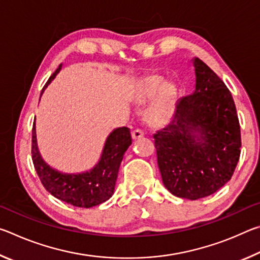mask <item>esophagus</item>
I'll list each match as a JSON object with an SVG mask.
<instances>
[{"label": "esophagus", "instance_id": "1", "mask_svg": "<svg viewBox=\"0 0 260 260\" xmlns=\"http://www.w3.org/2000/svg\"><path fill=\"white\" fill-rule=\"evenodd\" d=\"M144 133L141 129H135L132 132V138H133V140H138V139H141L143 138Z\"/></svg>", "mask_w": 260, "mask_h": 260}]
</instances>
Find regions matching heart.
Wrapping results in <instances>:
<instances>
[{"mask_svg":"<svg viewBox=\"0 0 260 260\" xmlns=\"http://www.w3.org/2000/svg\"><path fill=\"white\" fill-rule=\"evenodd\" d=\"M153 97L155 99L146 110L144 119L151 126H162L174 116L177 88L173 83H167L164 76H149L138 87L136 99L141 103H146Z\"/></svg>","mask_w":260,"mask_h":260,"instance_id":"b5f03b06","label":"heart"}]
</instances>
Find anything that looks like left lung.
I'll return each mask as SVG.
<instances>
[{"label": "left lung", "instance_id": "8db88e82", "mask_svg": "<svg viewBox=\"0 0 260 260\" xmlns=\"http://www.w3.org/2000/svg\"><path fill=\"white\" fill-rule=\"evenodd\" d=\"M195 88L175 105L172 121L153 135L161 180L174 196L199 200L230 181L241 153L234 100L217 74L191 59Z\"/></svg>", "mask_w": 260, "mask_h": 260}]
</instances>
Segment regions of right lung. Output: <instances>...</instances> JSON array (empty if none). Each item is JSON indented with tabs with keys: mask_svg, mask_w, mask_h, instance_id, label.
Wrapping results in <instances>:
<instances>
[{
	"mask_svg": "<svg viewBox=\"0 0 260 260\" xmlns=\"http://www.w3.org/2000/svg\"><path fill=\"white\" fill-rule=\"evenodd\" d=\"M61 70V64L49 78L41 90L47 87ZM132 144L131 132L127 127H118L108 135L100 159L90 170L82 172H61L43 159L38 147L35 120L32 131V159L35 171L45 188L52 196L78 208H93L108 201L113 195L118 171L124 153Z\"/></svg>",
	"mask_w": 260,
	"mask_h": 260,
	"instance_id": "obj_1",
	"label": "right lung"
}]
</instances>
